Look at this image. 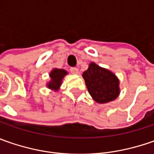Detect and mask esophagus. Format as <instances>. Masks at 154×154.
<instances>
[{"mask_svg":"<svg viewBox=\"0 0 154 154\" xmlns=\"http://www.w3.org/2000/svg\"><path fill=\"white\" fill-rule=\"evenodd\" d=\"M70 72L73 74H79V69L77 68H70Z\"/></svg>","mask_w":154,"mask_h":154,"instance_id":"34e87169","label":"esophagus"}]
</instances>
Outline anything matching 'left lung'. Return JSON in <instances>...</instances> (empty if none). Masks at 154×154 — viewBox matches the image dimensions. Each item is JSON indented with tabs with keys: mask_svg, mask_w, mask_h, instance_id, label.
Returning <instances> with one entry per match:
<instances>
[{
	"mask_svg": "<svg viewBox=\"0 0 154 154\" xmlns=\"http://www.w3.org/2000/svg\"><path fill=\"white\" fill-rule=\"evenodd\" d=\"M87 90L92 99L98 103H106L118 98L120 80L113 72L102 68L95 62H90L83 74Z\"/></svg>",
	"mask_w": 154,
	"mask_h": 154,
	"instance_id": "obj_1",
	"label": "left lung"
}]
</instances>
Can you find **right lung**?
Returning a JSON list of instances; mask_svg holds the SVG:
<instances>
[{
    "mask_svg": "<svg viewBox=\"0 0 154 154\" xmlns=\"http://www.w3.org/2000/svg\"><path fill=\"white\" fill-rule=\"evenodd\" d=\"M68 71L62 68H53L50 73L51 80L46 83L47 88L51 89L54 92L59 91L62 86L63 78L68 74Z\"/></svg>",
    "mask_w": 154,
    "mask_h": 154,
    "instance_id": "add662e5",
    "label": "right lung"
}]
</instances>
